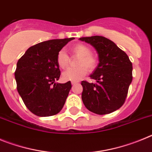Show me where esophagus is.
I'll return each instance as SVG.
<instances>
[{
  "instance_id": "34e87169",
  "label": "esophagus",
  "mask_w": 152,
  "mask_h": 152,
  "mask_svg": "<svg viewBox=\"0 0 152 152\" xmlns=\"http://www.w3.org/2000/svg\"><path fill=\"white\" fill-rule=\"evenodd\" d=\"M78 82H79V81H72V85H75V84H77Z\"/></svg>"
}]
</instances>
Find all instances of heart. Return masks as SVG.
<instances>
[{
  "label": "heart",
  "instance_id": "heart-1",
  "mask_svg": "<svg viewBox=\"0 0 152 152\" xmlns=\"http://www.w3.org/2000/svg\"><path fill=\"white\" fill-rule=\"evenodd\" d=\"M71 53L73 56L78 57L77 64L79 66L76 68H70L62 73V78L64 80L70 81H78L82 78L88 72V67L89 70H93L96 67V58L91 53V49L84 44H77L72 46ZM58 65L61 69H64L69 64V56L64 50L58 52L57 55Z\"/></svg>",
  "mask_w": 152,
  "mask_h": 152
}]
</instances>
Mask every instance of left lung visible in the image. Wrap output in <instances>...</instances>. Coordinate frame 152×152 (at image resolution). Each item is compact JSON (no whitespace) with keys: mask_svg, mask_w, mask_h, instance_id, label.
<instances>
[{"mask_svg":"<svg viewBox=\"0 0 152 152\" xmlns=\"http://www.w3.org/2000/svg\"><path fill=\"white\" fill-rule=\"evenodd\" d=\"M79 40L92 45L99 64L91 78L96 83L81 81L82 101L88 110L105 115L117 110L125 103L132 80V64L125 52L103 36L82 37Z\"/></svg>","mask_w":152,"mask_h":152,"instance_id":"8db88e82","label":"left lung"}]
</instances>
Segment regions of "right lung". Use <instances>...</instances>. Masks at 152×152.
Returning a JSON list of instances; mask_svg holds the SVG:
<instances>
[{"label":"right lung","instance_id":"1","mask_svg":"<svg viewBox=\"0 0 152 152\" xmlns=\"http://www.w3.org/2000/svg\"><path fill=\"white\" fill-rule=\"evenodd\" d=\"M74 39L39 42L29 47L17 61L14 73L17 91L28 110L36 116H53L64 107L72 84L56 83L61 75L57 55Z\"/></svg>","mask_w":152,"mask_h":152}]
</instances>
